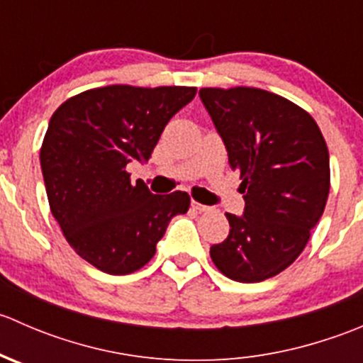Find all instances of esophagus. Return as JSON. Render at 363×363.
Returning <instances> with one entry per match:
<instances>
[{"label":"esophagus","mask_w":363,"mask_h":363,"mask_svg":"<svg viewBox=\"0 0 363 363\" xmlns=\"http://www.w3.org/2000/svg\"><path fill=\"white\" fill-rule=\"evenodd\" d=\"M191 207L195 208L196 212H207L208 211L207 205H202V203H199V202H191Z\"/></svg>","instance_id":"1"}]
</instances>
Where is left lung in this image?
Listing matches in <instances>:
<instances>
[{"instance_id":"1","label":"left lung","mask_w":363,"mask_h":363,"mask_svg":"<svg viewBox=\"0 0 363 363\" xmlns=\"http://www.w3.org/2000/svg\"><path fill=\"white\" fill-rule=\"evenodd\" d=\"M199 94L246 202L242 216L226 214L230 233L211 246V258L230 279L259 283L298 258L323 214L327 144L309 113L269 91L203 87Z\"/></svg>"}]
</instances>
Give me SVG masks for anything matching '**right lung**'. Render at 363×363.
Returning a JSON list of instances; mask_svg holds the SVG:
<instances>
[{"instance_id":"add662e5","label":"right lung","mask_w":363,"mask_h":363,"mask_svg":"<svg viewBox=\"0 0 363 363\" xmlns=\"http://www.w3.org/2000/svg\"><path fill=\"white\" fill-rule=\"evenodd\" d=\"M196 87L107 86L84 91L52 113L40 149L50 211L73 251L112 276L155 256L170 219L189 195H155L131 184L126 167L147 161L168 121Z\"/></svg>"}]
</instances>
